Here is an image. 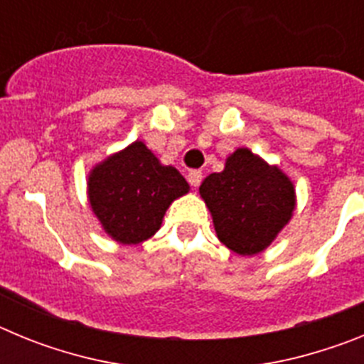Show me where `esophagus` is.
<instances>
[{
    "label": "esophagus",
    "instance_id": "34e87169",
    "mask_svg": "<svg viewBox=\"0 0 364 364\" xmlns=\"http://www.w3.org/2000/svg\"><path fill=\"white\" fill-rule=\"evenodd\" d=\"M188 180H189V184L193 186V188H198L202 182V173L200 171H191L188 175Z\"/></svg>",
    "mask_w": 364,
    "mask_h": 364
}]
</instances>
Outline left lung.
Listing matches in <instances>:
<instances>
[{"instance_id":"1","label":"left lung","mask_w":364,"mask_h":364,"mask_svg":"<svg viewBox=\"0 0 364 364\" xmlns=\"http://www.w3.org/2000/svg\"><path fill=\"white\" fill-rule=\"evenodd\" d=\"M198 193L218 240L242 257L264 252L297 205L294 180L247 147L235 149L220 173L205 176Z\"/></svg>"}]
</instances>
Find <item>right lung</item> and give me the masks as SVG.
<instances>
[{
  "mask_svg": "<svg viewBox=\"0 0 364 364\" xmlns=\"http://www.w3.org/2000/svg\"><path fill=\"white\" fill-rule=\"evenodd\" d=\"M186 193L189 184L178 169L164 166L142 140L100 160L87 175L92 213L105 235L125 246L151 239L167 208Z\"/></svg>",
  "mask_w": 364,
  "mask_h": 364,
  "instance_id": "right-lung-1",
  "label": "right lung"
}]
</instances>
